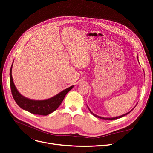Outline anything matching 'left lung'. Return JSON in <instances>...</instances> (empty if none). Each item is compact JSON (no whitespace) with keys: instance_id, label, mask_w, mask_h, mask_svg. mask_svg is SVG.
Here are the masks:
<instances>
[{"instance_id":"obj_1","label":"left lung","mask_w":153,"mask_h":153,"mask_svg":"<svg viewBox=\"0 0 153 153\" xmlns=\"http://www.w3.org/2000/svg\"><path fill=\"white\" fill-rule=\"evenodd\" d=\"M137 104H136V105H137ZM135 106V107H136ZM134 107V108H135ZM134 108L132 109L131 111H130L129 112H127V113H126V114H123V115H121V116H117V117H101V116H97V115H96V114H94L93 113V112L90 110V109L88 108V109H89V111H90V112L93 115V116H94L95 117H98V118H100V119H106V120H114V119H119V118H121V117H123V116H126V115H127V114H128L129 113H130V112L134 109Z\"/></svg>"}]
</instances>
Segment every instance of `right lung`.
Instances as JSON below:
<instances>
[{"label":"right lung","instance_id":"add662e5","mask_svg":"<svg viewBox=\"0 0 153 153\" xmlns=\"http://www.w3.org/2000/svg\"><path fill=\"white\" fill-rule=\"evenodd\" d=\"M12 64L10 70V89L12 96L20 108L30 112V113L42 116H47L52 113V112L55 111L58 108L67 93L74 87V85H72L58 93L54 97L48 99H44V100H34V99L27 98L20 94L16 88L12 76Z\"/></svg>","mask_w":153,"mask_h":153}]
</instances>
